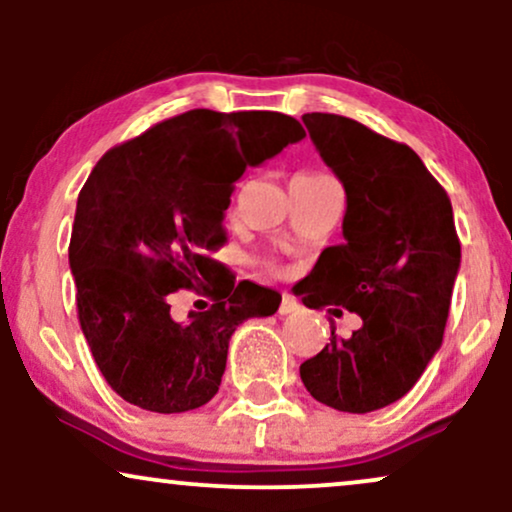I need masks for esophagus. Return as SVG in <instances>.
<instances>
[{
    "instance_id": "esophagus-1",
    "label": "esophagus",
    "mask_w": 512,
    "mask_h": 512,
    "mask_svg": "<svg viewBox=\"0 0 512 512\" xmlns=\"http://www.w3.org/2000/svg\"><path fill=\"white\" fill-rule=\"evenodd\" d=\"M298 308H301V303H298L296 298L291 296V293H281V303H279V313H281V315L296 313Z\"/></svg>"
}]
</instances>
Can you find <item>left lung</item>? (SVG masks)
<instances>
[{
    "label": "left lung",
    "mask_w": 512,
    "mask_h": 512,
    "mask_svg": "<svg viewBox=\"0 0 512 512\" xmlns=\"http://www.w3.org/2000/svg\"><path fill=\"white\" fill-rule=\"evenodd\" d=\"M303 122L346 190L344 243L322 250L303 303L342 305L363 325L349 339L332 332L301 380L317 402L366 414L407 395L440 349L460 238L448 192L407 144L344 115Z\"/></svg>",
    "instance_id": "obj_1"
}]
</instances>
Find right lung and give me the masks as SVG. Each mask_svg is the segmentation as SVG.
<instances>
[{"label": "right lung", "instance_id": "right-lung-1", "mask_svg": "<svg viewBox=\"0 0 512 512\" xmlns=\"http://www.w3.org/2000/svg\"><path fill=\"white\" fill-rule=\"evenodd\" d=\"M305 129L272 110L168 117L113 146L76 199L69 267L93 361L125 402L156 414L199 409L219 392L228 342L281 296L238 281L209 252L226 243L223 211L248 166L301 142ZM190 288L215 301L187 323L169 298Z\"/></svg>", "mask_w": 512, "mask_h": 512}]
</instances>
